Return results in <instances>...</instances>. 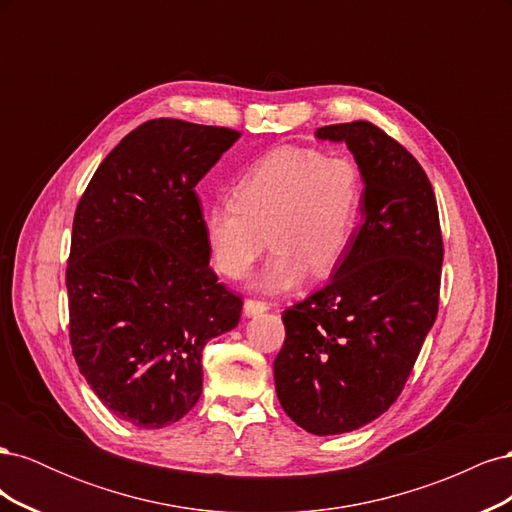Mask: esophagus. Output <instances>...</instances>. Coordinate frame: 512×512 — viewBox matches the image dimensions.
Segmentation results:
<instances>
[{
  "instance_id": "34e87169",
  "label": "esophagus",
  "mask_w": 512,
  "mask_h": 512,
  "mask_svg": "<svg viewBox=\"0 0 512 512\" xmlns=\"http://www.w3.org/2000/svg\"><path fill=\"white\" fill-rule=\"evenodd\" d=\"M267 309H269V305H267L265 301L247 299V301L243 303V314H245V316H258V314H262V312H267Z\"/></svg>"
}]
</instances>
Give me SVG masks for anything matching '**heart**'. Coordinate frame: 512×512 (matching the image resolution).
<instances>
[{"mask_svg": "<svg viewBox=\"0 0 512 512\" xmlns=\"http://www.w3.org/2000/svg\"><path fill=\"white\" fill-rule=\"evenodd\" d=\"M363 170L348 156L309 147H277L243 170L232 200L205 211L215 267L232 280L252 269L267 239L271 258L260 286L288 290L305 275L344 258L363 215Z\"/></svg>", "mask_w": 512, "mask_h": 512, "instance_id": "b5f03b06", "label": "heart"}]
</instances>
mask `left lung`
Returning <instances> with one entry per match:
<instances>
[{
    "label": "left lung",
    "instance_id": "left-lung-1",
    "mask_svg": "<svg viewBox=\"0 0 512 512\" xmlns=\"http://www.w3.org/2000/svg\"><path fill=\"white\" fill-rule=\"evenodd\" d=\"M363 170V226L327 286L282 314L277 399L316 436L354 431L389 410L438 316L442 232L425 170L369 121L316 130Z\"/></svg>",
    "mask_w": 512,
    "mask_h": 512
}]
</instances>
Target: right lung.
Returning a JSON list of instances; mask_svg holds the SVG:
<instances>
[{
	"label": "right lung",
	"mask_w": 512,
	"mask_h": 512,
	"mask_svg": "<svg viewBox=\"0 0 512 512\" xmlns=\"http://www.w3.org/2000/svg\"><path fill=\"white\" fill-rule=\"evenodd\" d=\"M239 132L151 119L108 153L79 200L66 269L72 354L121 421L162 429L203 393V348L241 297L209 267L194 192Z\"/></svg>",
	"instance_id": "1"
}]
</instances>
